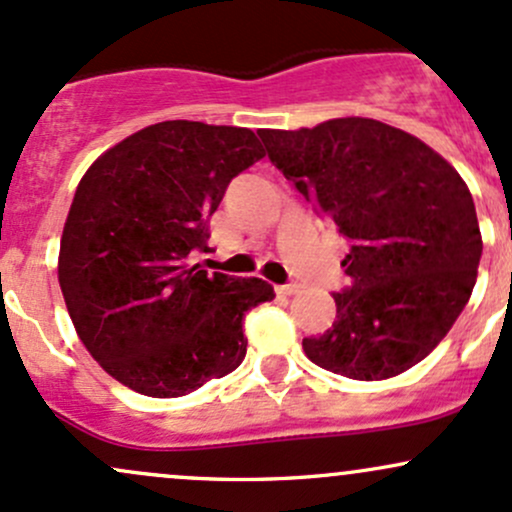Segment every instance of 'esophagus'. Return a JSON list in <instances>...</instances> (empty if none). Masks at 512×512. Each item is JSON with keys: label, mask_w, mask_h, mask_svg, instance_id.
<instances>
[{"label": "esophagus", "mask_w": 512, "mask_h": 512, "mask_svg": "<svg viewBox=\"0 0 512 512\" xmlns=\"http://www.w3.org/2000/svg\"><path fill=\"white\" fill-rule=\"evenodd\" d=\"M297 290H300V285H297V283H287V285H280L278 287L280 295H295Z\"/></svg>", "instance_id": "obj_1"}]
</instances>
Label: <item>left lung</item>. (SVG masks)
Instances as JSON below:
<instances>
[{
    "instance_id": "left-lung-1",
    "label": "left lung",
    "mask_w": 512,
    "mask_h": 512,
    "mask_svg": "<svg viewBox=\"0 0 512 512\" xmlns=\"http://www.w3.org/2000/svg\"><path fill=\"white\" fill-rule=\"evenodd\" d=\"M268 159L350 241L336 321L302 348L350 380L421 363L472 297L481 232L472 193L435 149L372 118L258 130Z\"/></svg>"
}]
</instances>
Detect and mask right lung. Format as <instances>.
I'll return each mask as SVG.
<instances>
[{"mask_svg": "<svg viewBox=\"0 0 512 512\" xmlns=\"http://www.w3.org/2000/svg\"><path fill=\"white\" fill-rule=\"evenodd\" d=\"M266 157L249 128L164 120L103 152L74 193L60 278L74 329L113 380L171 399L237 370L261 278L195 263L229 181Z\"/></svg>", "mask_w": 512, "mask_h": 512, "instance_id": "right-lung-1", "label": "right lung"}]
</instances>
